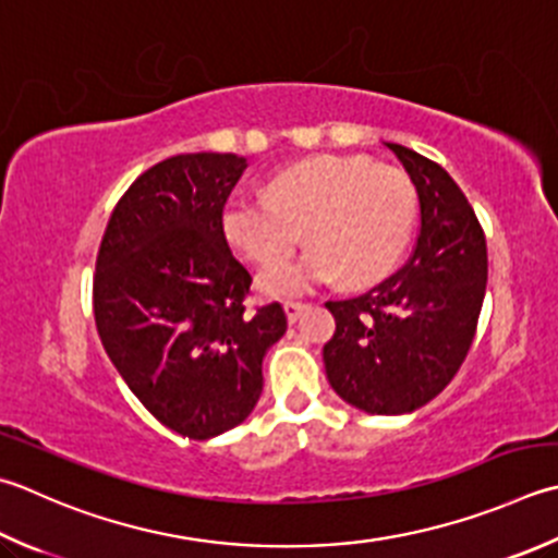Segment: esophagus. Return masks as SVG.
Returning a JSON list of instances; mask_svg holds the SVG:
<instances>
[{"mask_svg":"<svg viewBox=\"0 0 558 558\" xmlns=\"http://www.w3.org/2000/svg\"><path fill=\"white\" fill-rule=\"evenodd\" d=\"M282 310H286V316H288V322L290 324H294V322H298L300 319V314L304 312V310H307V304H304V302H286V304H282Z\"/></svg>","mask_w":558,"mask_h":558,"instance_id":"34e87169","label":"esophagus"}]
</instances>
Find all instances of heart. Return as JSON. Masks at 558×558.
Returning <instances> with one entry per match:
<instances>
[{
    "label": "heart",
    "mask_w": 558,
    "mask_h": 558,
    "mask_svg": "<svg viewBox=\"0 0 558 558\" xmlns=\"http://www.w3.org/2000/svg\"><path fill=\"white\" fill-rule=\"evenodd\" d=\"M413 220L416 191L401 171L363 157H316L280 171L268 198L232 195L220 227L227 244L258 266L277 263L305 236L313 246L307 255L258 276L260 294L286 300L336 278L348 288L385 280Z\"/></svg>",
    "instance_id": "heart-1"
}]
</instances>
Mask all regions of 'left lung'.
<instances>
[{
  "mask_svg": "<svg viewBox=\"0 0 558 558\" xmlns=\"http://www.w3.org/2000/svg\"><path fill=\"white\" fill-rule=\"evenodd\" d=\"M395 151L421 205L418 242L409 264L353 300L326 302L336 333L324 345L333 391L351 407L399 416L450 385L474 341L482 314L486 236L460 185L409 147Z\"/></svg>",
  "mask_w": 558,
  "mask_h": 558,
  "instance_id": "obj_1",
  "label": "left lung"
}]
</instances>
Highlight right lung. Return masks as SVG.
I'll use <instances>...</instances> for the list:
<instances>
[{"instance_id": "1", "label": "right lung", "mask_w": 558, "mask_h": 558, "mask_svg": "<svg viewBox=\"0 0 558 558\" xmlns=\"http://www.w3.org/2000/svg\"><path fill=\"white\" fill-rule=\"evenodd\" d=\"M244 169L217 151L155 163L118 201L96 258L108 357L142 407L191 440L246 421L268 348L288 329L278 302L246 312L251 276L220 227Z\"/></svg>"}]
</instances>
